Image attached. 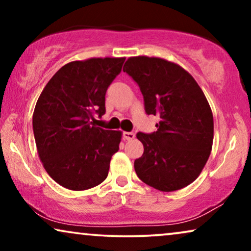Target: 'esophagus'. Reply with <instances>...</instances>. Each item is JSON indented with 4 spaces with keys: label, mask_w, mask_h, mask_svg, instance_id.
<instances>
[{
    "label": "esophagus",
    "mask_w": 251,
    "mask_h": 251,
    "mask_svg": "<svg viewBox=\"0 0 251 251\" xmlns=\"http://www.w3.org/2000/svg\"><path fill=\"white\" fill-rule=\"evenodd\" d=\"M123 138H125L126 140H131V139L135 138V133L125 131V132H123Z\"/></svg>",
    "instance_id": "obj_1"
}]
</instances>
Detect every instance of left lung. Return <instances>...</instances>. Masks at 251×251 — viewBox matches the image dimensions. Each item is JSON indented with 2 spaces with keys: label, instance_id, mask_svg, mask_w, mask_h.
Wrapping results in <instances>:
<instances>
[{
  "label": "left lung",
  "instance_id": "left-lung-1",
  "mask_svg": "<svg viewBox=\"0 0 251 251\" xmlns=\"http://www.w3.org/2000/svg\"><path fill=\"white\" fill-rule=\"evenodd\" d=\"M123 72L138 83L147 114L160 116L157 131L137 133L144 146L135 160L137 176L162 192L193 183L214 140V116L202 89L187 71L162 58L130 57Z\"/></svg>",
  "mask_w": 251,
  "mask_h": 251
}]
</instances>
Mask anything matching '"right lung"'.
I'll use <instances>...</instances> for the list:
<instances>
[{"mask_svg":"<svg viewBox=\"0 0 251 251\" xmlns=\"http://www.w3.org/2000/svg\"><path fill=\"white\" fill-rule=\"evenodd\" d=\"M126 58H89L64 65L48 82L33 113L37 154L52 179L72 191H84L106 179L120 130L94 125L105 114V95Z\"/></svg>","mask_w":251,"mask_h":251,"instance_id":"1","label":"right lung"}]
</instances>
